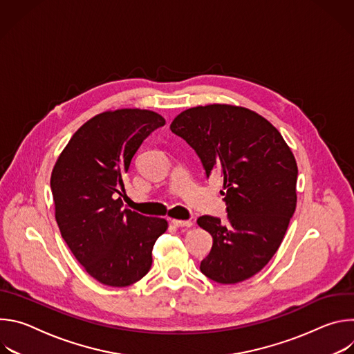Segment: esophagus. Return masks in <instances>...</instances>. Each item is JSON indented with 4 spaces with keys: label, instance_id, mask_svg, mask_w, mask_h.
Returning a JSON list of instances; mask_svg holds the SVG:
<instances>
[{
    "label": "esophagus",
    "instance_id": "obj_1",
    "mask_svg": "<svg viewBox=\"0 0 354 354\" xmlns=\"http://www.w3.org/2000/svg\"><path fill=\"white\" fill-rule=\"evenodd\" d=\"M175 227H186V228H190L193 225V223L190 220H172L171 221Z\"/></svg>",
    "mask_w": 354,
    "mask_h": 354
}]
</instances>
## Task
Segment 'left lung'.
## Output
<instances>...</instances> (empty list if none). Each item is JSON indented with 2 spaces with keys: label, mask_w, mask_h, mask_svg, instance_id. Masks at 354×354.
<instances>
[{
  "label": "left lung",
  "mask_w": 354,
  "mask_h": 354,
  "mask_svg": "<svg viewBox=\"0 0 354 354\" xmlns=\"http://www.w3.org/2000/svg\"><path fill=\"white\" fill-rule=\"evenodd\" d=\"M171 130L196 151L207 178L224 179L228 221L197 220L213 236L201 273L221 284L252 277L277 252L295 212L298 168L290 147L265 118L232 105L190 108Z\"/></svg>",
  "instance_id": "left-lung-1"
}]
</instances>
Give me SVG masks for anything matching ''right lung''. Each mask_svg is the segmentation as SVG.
<instances>
[{"mask_svg": "<svg viewBox=\"0 0 354 354\" xmlns=\"http://www.w3.org/2000/svg\"><path fill=\"white\" fill-rule=\"evenodd\" d=\"M165 119L145 109L99 113L84 123L50 178L56 221L75 259L95 280L126 287L142 279L168 223L123 209L124 175L142 141Z\"/></svg>", "mask_w": 354, "mask_h": 354, "instance_id": "add662e5", "label": "right lung"}]
</instances>
